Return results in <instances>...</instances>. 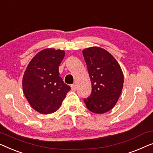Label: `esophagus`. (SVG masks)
<instances>
[{"label":"esophagus","instance_id":"esophagus-1","mask_svg":"<svg viewBox=\"0 0 153 153\" xmlns=\"http://www.w3.org/2000/svg\"><path fill=\"white\" fill-rule=\"evenodd\" d=\"M71 90L72 91H76V85L75 84H73V85H71Z\"/></svg>","mask_w":153,"mask_h":153}]
</instances>
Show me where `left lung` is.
Listing matches in <instances>:
<instances>
[{
  "instance_id": "obj_1",
  "label": "left lung",
  "mask_w": 153,
  "mask_h": 153,
  "mask_svg": "<svg viewBox=\"0 0 153 153\" xmlns=\"http://www.w3.org/2000/svg\"><path fill=\"white\" fill-rule=\"evenodd\" d=\"M91 79V93L84 99L87 109L96 114L114 107L121 94L123 74L115 58L105 49L91 47L82 51Z\"/></svg>"
}]
</instances>
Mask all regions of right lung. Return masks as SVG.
I'll use <instances>...</instances> for the list:
<instances>
[{
    "mask_svg": "<svg viewBox=\"0 0 153 153\" xmlns=\"http://www.w3.org/2000/svg\"><path fill=\"white\" fill-rule=\"evenodd\" d=\"M64 51L44 49L32 59L23 77V90L34 109L44 114L55 112L71 89L59 76Z\"/></svg>",
    "mask_w": 153,
    "mask_h": 153,
    "instance_id": "add662e5",
    "label": "right lung"
}]
</instances>
